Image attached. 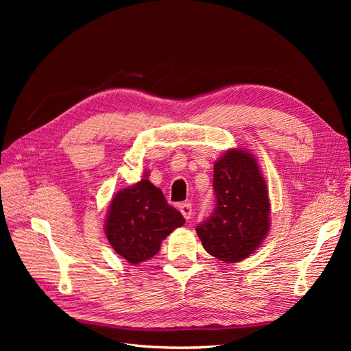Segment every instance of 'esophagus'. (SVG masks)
<instances>
[{"mask_svg": "<svg viewBox=\"0 0 351 351\" xmlns=\"http://www.w3.org/2000/svg\"><path fill=\"white\" fill-rule=\"evenodd\" d=\"M180 212H182V215L186 218V219H190L193 215V209H192V205L190 204H182L180 205Z\"/></svg>", "mask_w": 351, "mask_h": 351, "instance_id": "1", "label": "esophagus"}]
</instances>
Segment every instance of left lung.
I'll use <instances>...</instances> for the list:
<instances>
[{"mask_svg":"<svg viewBox=\"0 0 351 351\" xmlns=\"http://www.w3.org/2000/svg\"><path fill=\"white\" fill-rule=\"evenodd\" d=\"M215 209L196 227L205 250L228 263L256 250L269 232V197L256 158L230 149L214 165Z\"/></svg>","mask_w":351,"mask_h":351,"instance_id":"obj_1","label":"left lung"}]
</instances>
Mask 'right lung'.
Instances as JSON below:
<instances>
[{"label":"right lung","instance_id":"add662e5","mask_svg":"<svg viewBox=\"0 0 351 351\" xmlns=\"http://www.w3.org/2000/svg\"><path fill=\"white\" fill-rule=\"evenodd\" d=\"M184 222L145 173L141 182L120 190L111 200L105 234L120 256L137 265L154 258L162 240Z\"/></svg>","mask_w":351,"mask_h":351}]
</instances>
